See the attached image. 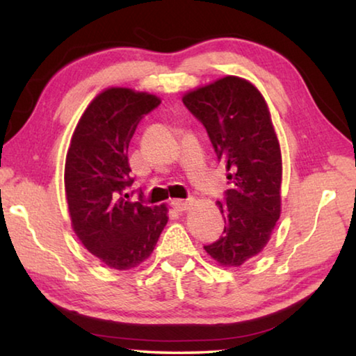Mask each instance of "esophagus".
I'll return each instance as SVG.
<instances>
[{
	"instance_id": "1",
	"label": "esophagus",
	"mask_w": 356,
	"mask_h": 356,
	"mask_svg": "<svg viewBox=\"0 0 356 356\" xmlns=\"http://www.w3.org/2000/svg\"><path fill=\"white\" fill-rule=\"evenodd\" d=\"M191 204H193L191 200H172L171 207L174 210H177V212H185V210H188L191 207Z\"/></svg>"
}]
</instances>
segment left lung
Segmentation results:
<instances>
[{"label": "left lung", "mask_w": 356, "mask_h": 356, "mask_svg": "<svg viewBox=\"0 0 356 356\" xmlns=\"http://www.w3.org/2000/svg\"><path fill=\"white\" fill-rule=\"evenodd\" d=\"M206 127L227 184L218 207L225 231L204 250L225 267H238L267 245L281 212V150L261 92L243 78L225 76L182 99Z\"/></svg>", "instance_id": "8db88e82"}]
</instances>
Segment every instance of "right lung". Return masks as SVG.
Instances as JSON below:
<instances>
[{"label":"right lung","instance_id":"right-lung-1","mask_svg":"<svg viewBox=\"0 0 356 356\" xmlns=\"http://www.w3.org/2000/svg\"><path fill=\"white\" fill-rule=\"evenodd\" d=\"M160 105L155 95L110 88L86 108L72 136L64 184L72 226L84 248L116 270L152 254L166 207L131 200L129 144L140 120Z\"/></svg>","mask_w":356,"mask_h":356}]
</instances>
